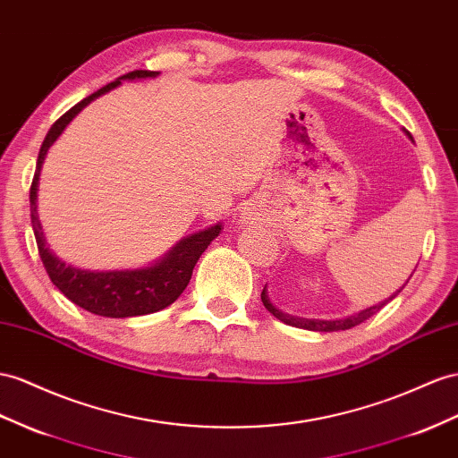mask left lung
I'll list each match as a JSON object with an SVG mask.
<instances>
[{"label":"left lung","instance_id":"left-lung-1","mask_svg":"<svg viewBox=\"0 0 458 458\" xmlns=\"http://www.w3.org/2000/svg\"><path fill=\"white\" fill-rule=\"evenodd\" d=\"M403 131L408 135V139H412V135H410L406 129H403ZM414 140V139H412ZM404 288V286H403ZM401 288V290H403ZM401 290H396L394 294L391 296V298H386V300H383V301H379V303H375V306H371V308H368V310H361V311H358V313H354V315H348V318H343V319H329V321H325V319H306V318H298V315H290V313H284L283 310H278L276 306H273L271 303V300H268V296H267V286L263 288V292H261V301H263V306L271 311L276 319H280L283 323H286V325H292V327H298V329H306V331H318V333H333V331H346V329H352V327H356V325H360V323H363L366 319H369L371 315H375L377 313L385 303H389L393 298H396V294Z\"/></svg>","mask_w":458,"mask_h":458}]
</instances>
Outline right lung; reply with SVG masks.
I'll list each match as a JSON object with an SVG mask.
<instances>
[{"mask_svg": "<svg viewBox=\"0 0 458 458\" xmlns=\"http://www.w3.org/2000/svg\"><path fill=\"white\" fill-rule=\"evenodd\" d=\"M157 75L158 72H143V69H139V72L117 77L114 83H108L100 90L92 92L90 97L83 98L79 104H75L72 110L65 112L60 120L50 127L48 135L44 139L37 160V172H34L30 185V220L46 273H48L52 283L67 300H72L79 308H83L90 313L100 315V318L125 319L168 308L170 303L180 298L185 286L190 284L193 267L199 261V257L203 255V251L208 248V243L213 242L222 230V225L218 222L215 226L199 230L180 240L166 255L160 257L158 261L148 267L117 268V271H89V268L67 265L48 248V243H46L37 210V193L42 164L46 155H48L50 147L55 143L57 137L64 133V129L73 122V117L85 106H89L92 100H97L112 89L120 87L122 81L152 79Z\"/></svg>", "mask_w": 458, "mask_h": 458, "instance_id": "obj_1", "label": "right lung"}]
</instances>
